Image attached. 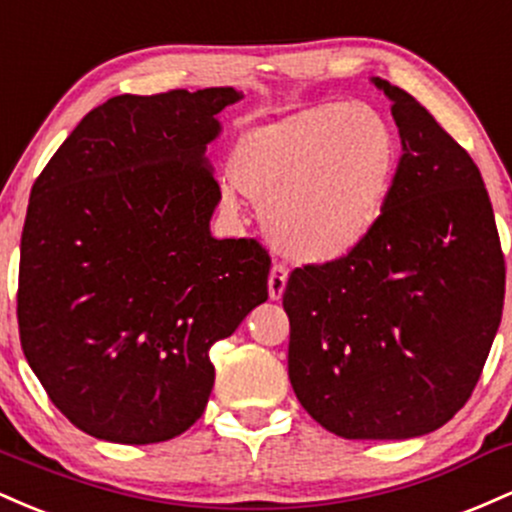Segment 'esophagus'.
Returning a JSON list of instances; mask_svg holds the SVG:
<instances>
[{"mask_svg":"<svg viewBox=\"0 0 512 512\" xmlns=\"http://www.w3.org/2000/svg\"><path fill=\"white\" fill-rule=\"evenodd\" d=\"M285 285H287V268L283 263H275L271 268V275H268V295H271V300H280V297H283Z\"/></svg>","mask_w":512,"mask_h":512,"instance_id":"obj_1","label":"esophagus"}]
</instances>
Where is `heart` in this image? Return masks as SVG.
I'll return each mask as SVG.
<instances>
[{"label": "heart", "mask_w": 512, "mask_h": 512, "mask_svg": "<svg viewBox=\"0 0 512 512\" xmlns=\"http://www.w3.org/2000/svg\"><path fill=\"white\" fill-rule=\"evenodd\" d=\"M392 120L367 103L331 101L249 128L234 145V186L261 205L280 251L304 263L348 256L380 222L399 171ZM234 186L222 203L234 208Z\"/></svg>", "instance_id": "obj_1"}]
</instances>
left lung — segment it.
<instances>
[{
  "label": "left lung",
  "mask_w": 512,
  "mask_h": 512,
  "mask_svg": "<svg viewBox=\"0 0 512 512\" xmlns=\"http://www.w3.org/2000/svg\"><path fill=\"white\" fill-rule=\"evenodd\" d=\"M401 159L363 244L287 278V372L304 411L348 440H409L467 404L496 338L505 261L479 166L411 94Z\"/></svg>",
  "instance_id": "8db88e82"
}]
</instances>
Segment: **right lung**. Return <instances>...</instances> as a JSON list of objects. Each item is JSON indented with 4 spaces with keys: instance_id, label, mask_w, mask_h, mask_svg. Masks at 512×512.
Listing matches in <instances>:
<instances>
[{
    "instance_id": "right-lung-1",
    "label": "right lung",
    "mask_w": 512,
    "mask_h": 512,
    "mask_svg": "<svg viewBox=\"0 0 512 512\" xmlns=\"http://www.w3.org/2000/svg\"><path fill=\"white\" fill-rule=\"evenodd\" d=\"M232 86L113 96L31 188L21 234V348L50 401L99 440L149 445L203 416L212 343L268 300L271 256L215 239L205 149Z\"/></svg>"
}]
</instances>
